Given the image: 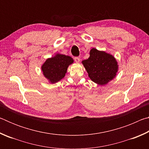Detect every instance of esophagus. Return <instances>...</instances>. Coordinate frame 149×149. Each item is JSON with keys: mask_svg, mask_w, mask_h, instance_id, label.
I'll list each match as a JSON object with an SVG mask.
<instances>
[{"mask_svg": "<svg viewBox=\"0 0 149 149\" xmlns=\"http://www.w3.org/2000/svg\"><path fill=\"white\" fill-rule=\"evenodd\" d=\"M74 60H75V61L76 62H80V58L79 57H75L74 58Z\"/></svg>", "mask_w": 149, "mask_h": 149, "instance_id": "34e87169", "label": "esophagus"}]
</instances>
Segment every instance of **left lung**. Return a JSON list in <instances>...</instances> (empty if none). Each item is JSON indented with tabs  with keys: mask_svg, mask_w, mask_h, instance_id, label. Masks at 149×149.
I'll return each mask as SVG.
<instances>
[{
	"mask_svg": "<svg viewBox=\"0 0 149 149\" xmlns=\"http://www.w3.org/2000/svg\"><path fill=\"white\" fill-rule=\"evenodd\" d=\"M82 63L90 79L100 85L112 80L118 72V65L114 57L95 49L91 50L89 58Z\"/></svg>",
	"mask_w": 149,
	"mask_h": 149,
	"instance_id": "left-lung-1",
	"label": "left lung"
}]
</instances>
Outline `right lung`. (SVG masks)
Returning <instances> with one entry per match:
<instances>
[{"mask_svg":"<svg viewBox=\"0 0 149 149\" xmlns=\"http://www.w3.org/2000/svg\"><path fill=\"white\" fill-rule=\"evenodd\" d=\"M74 62L71 57L64 54L56 56L46 60L41 69L45 77L51 83H56L65 76L68 67Z\"/></svg>","mask_w":149,"mask_h":149,"instance_id":"add662e5","label":"right lung"}]
</instances>
